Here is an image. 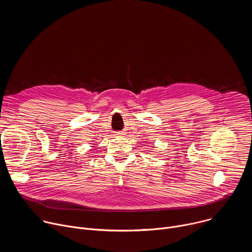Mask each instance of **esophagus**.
Returning <instances> with one entry per match:
<instances>
[{
    "instance_id": "esophagus-1",
    "label": "esophagus",
    "mask_w": 252,
    "mask_h": 252,
    "mask_svg": "<svg viewBox=\"0 0 252 252\" xmlns=\"http://www.w3.org/2000/svg\"><path fill=\"white\" fill-rule=\"evenodd\" d=\"M119 134H124V133H122V132H121V133H120V132H119Z\"/></svg>"
}]
</instances>
